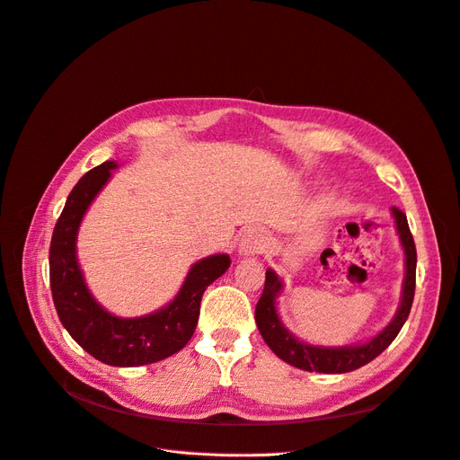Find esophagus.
<instances>
[{"mask_svg": "<svg viewBox=\"0 0 460 460\" xmlns=\"http://www.w3.org/2000/svg\"><path fill=\"white\" fill-rule=\"evenodd\" d=\"M265 247H267V237H265L263 230H260V228L245 230V234H243L239 239V252L243 256L261 254L265 251Z\"/></svg>", "mask_w": 460, "mask_h": 460, "instance_id": "34e87169", "label": "esophagus"}]
</instances>
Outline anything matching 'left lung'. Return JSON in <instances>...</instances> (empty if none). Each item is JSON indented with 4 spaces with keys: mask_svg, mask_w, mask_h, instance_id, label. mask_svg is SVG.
I'll return each instance as SVG.
<instances>
[{
    "mask_svg": "<svg viewBox=\"0 0 460 460\" xmlns=\"http://www.w3.org/2000/svg\"><path fill=\"white\" fill-rule=\"evenodd\" d=\"M392 215L395 219V230L399 234V241L404 251V280H402L401 305L388 325L366 343L343 345V347H321V345L305 343L299 338H295L284 327V323L280 321L277 312V299L284 284L273 269H267L263 293L256 305L254 314H256V325L261 338L269 347H271V350L280 360L305 371L347 373L369 364L395 340V336L399 334L404 321H407L411 314L412 301H414L416 245L407 223V215L395 206L392 208Z\"/></svg>",
    "mask_w": 460,
    "mask_h": 460,
    "instance_id": "1",
    "label": "left lung"
}]
</instances>
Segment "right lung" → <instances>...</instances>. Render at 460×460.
Masks as SVG:
<instances>
[{
  "label": "right lung",
  "instance_id": "add662e5",
  "mask_svg": "<svg viewBox=\"0 0 460 460\" xmlns=\"http://www.w3.org/2000/svg\"><path fill=\"white\" fill-rule=\"evenodd\" d=\"M117 169L115 161L89 171L70 191L49 245V286L53 305L68 334L89 355L107 366L135 367L154 364L178 353L191 340L206 288L226 273L228 254L197 261L174 299L143 317H117L89 291L75 256V239L84 215Z\"/></svg>",
  "mask_w": 460,
  "mask_h": 460
}]
</instances>
